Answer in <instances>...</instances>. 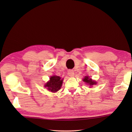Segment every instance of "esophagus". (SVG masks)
<instances>
[{"label": "esophagus", "instance_id": "1", "mask_svg": "<svg viewBox=\"0 0 132 132\" xmlns=\"http://www.w3.org/2000/svg\"><path fill=\"white\" fill-rule=\"evenodd\" d=\"M68 75L70 77H73L74 75V72L73 70H69L68 71Z\"/></svg>", "mask_w": 132, "mask_h": 132}]
</instances>
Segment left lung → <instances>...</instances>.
<instances>
[{
  "label": "left lung",
  "instance_id": "obj_1",
  "mask_svg": "<svg viewBox=\"0 0 132 132\" xmlns=\"http://www.w3.org/2000/svg\"><path fill=\"white\" fill-rule=\"evenodd\" d=\"M83 81L89 84V85L90 86L96 85V82H95L94 80H92L91 79H89L88 77H85V78L83 79Z\"/></svg>",
  "mask_w": 132,
  "mask_h": 132
}]
</instances>
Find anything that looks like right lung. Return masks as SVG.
Returning a JSON list of instances; mask_svg holds the SVG:
<instances>
[{
  "label": "right lung",
  "instance_id": "right-lung-1",
  "mask_svg": "<svg viewBox=\"0 0 132 132\" xmlns=\"http://www.w3.org/2000/svg\"><path fill=\"white\" fill-rule=\"evenodd\" d=\"M63 79L59 76H52L50 78L49 82H47L45 87H46L49 91L52 92L58 91L61 87L62 85Z\"/></svg>",
  "mask_w": 132,
  "mask_h": 132
}]
</instances>
